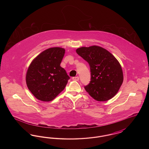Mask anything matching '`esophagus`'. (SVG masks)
I'll return each instance as SVG.
<instances>
[{"mask_svg": "<svg viewBox=\"0 0 149 149\" xmlns=\"http://www.w3.org/2000/svg\"><path fill=\"white\" fill-rule=\"evenodd\" d=\"M72 79L73 80H75V81H78L79 80V77H72Z\"/></svg>", "mask_w": 149, "mask_h": 149, "instance_id": "34e87169", "label": "esophagus"}]
</instances>
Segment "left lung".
<instances>
[{
  "instance_id": "1",
  "label": "left lung",
  "mask_w": 149,
  "mask_h": 149,
  "mask_svg": "<svg viewBox=\"0 0 149 149\" xmlns=\"http://www.w3.org/2000/svg\"><path fill=\"white\" fill-rule=\"evenodd\" d=\"M89 64L91 81L85 91L98 101H106L117 94L123 80V72L117 60L107 50L97 46L76 50Z\"/></svg>"
}]
</instances>
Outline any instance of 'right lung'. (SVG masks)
Returning a JSON list of instances; mask_svg holds the SVG:
<instances>
[{
    "mask_svg": "<svg viewBox=\"0 0 149 149\" xmlns=\"http://www.w3.org/2000/svg\"><path fill=\"white\" fill-rule=\"evenodd\" d=\"M65 51L60 47L50 48L41 52L30 64L26 83L37 99L51 101L65 88L70 77L60 66Z\"/></svg>",
    "mask_w": 149,
    "mask_h": 149,
    "instance_id": "obj_1",
    "label": "right lung"
}]
</instances>
